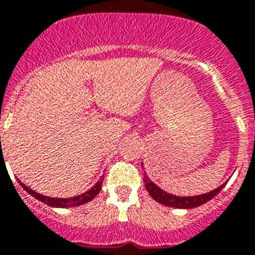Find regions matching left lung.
<instances>
[{
	"mask_svg": "<svg viewBox=\"0 0 255 255\" xmlns=\"http://www.w3.org/2000/svg\"><path fill=\"white\" fill-rule=\"evenodd\" d=\"M143 183H145V187L146 190H147V192H149L150 196H151L154 200H156L158 203H160V204L163 205H167V207L180 208V209H191V208L205 204L207 201H209L210 199H213L216 195L220 194L221 190H222L223 186H225V185H221L218 189L208 192V194L198 195V196H186V198H182V196L170 195L168 194V192L163 191L161 189H159L158 186L150 181V178L146 176L145 172H143Z\"/></svg>",
	"mask_w": 255,
	"mask_h": 255,
	"instance_id": "obj_1",
	"label": "left lung"
}]
</instances>
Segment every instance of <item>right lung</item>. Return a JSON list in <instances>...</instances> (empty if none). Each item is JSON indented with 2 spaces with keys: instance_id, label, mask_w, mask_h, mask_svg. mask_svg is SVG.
Wrapping results in <instances>:
<instances>
[{
  "instance_id": "1",
  "label": "right lung",
  "mask_w": 255,
  "mask_h": 255,
  "mask_svg": "<svg viewBox=\"0 0 255 255\" xmlns=\"http://www.w3.org/2000/svg\"><path fill=\"white\" fill-rule=\"evenodd\" d=\"M103 181H104V177L97 181L96 185H95L92 189L88 190L87 192H85V194H82V195H78V196H74V198H69V199L48 198V196H45V195H41V194H38V192H35V191H33V190H30L29 187H26V186L24 185L23 182H20V181H17V182L20 183L21 187H23V189L25 190L28 194L32 195V196H34L37 200H39V201H42V203H45V204L50 205V207L70 208V207H78V205L85 204V203H88V201L92 200V199H94L95 196L99 194V192H100Z\"/></svg>"
}]
</instances>
